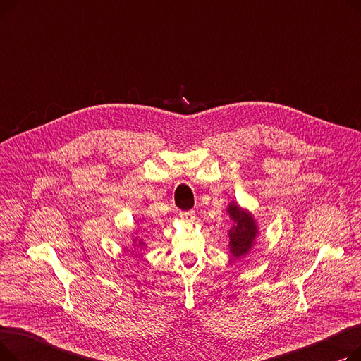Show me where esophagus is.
Masks as SVG:
<instances>
[{
	"mask_svg": "<svg viewBox=\"0 0 361 361\" xmlns=\"http://www.w3.org/2000/svg\"><path fill=\"white\" fill-rule=\"evenodd\" d=\"M180 218L187 221V222H192V221H195L196 215H195L193 211H185V212H180Z\"/></svg>",
	"mask_w": 361,
	"mask_h": 361,
	"instance_id": "34e87169",
	"label": "esophagus"
}]
</instances>
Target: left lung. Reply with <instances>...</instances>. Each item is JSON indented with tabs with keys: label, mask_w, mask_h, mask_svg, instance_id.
Listing matches in <instances>:
<instances>
[{
	"label": "left lung",
	"mask_w": 361,
	"mask_h": 361,
	"mask_svg": "<svg viewBox=\"0 0 361 361\" xmlns=\"http://www.w3.org/2000/svg\"><path fill=\"white\" fill-rule=\"evenodd\" d=\"M226 214L230 215V219L233 221V226L228 231V249L231 256L238 259L252 250L259 235V228L253 214L247 209H243L234 200L226 207Z\"/></svg>",
	"instance_id": "8db88e82"
}]
</instances>
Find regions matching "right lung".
I'll return each instance as SVG.
<instances>
[{
    "label": "right lung",
    "instance_id": "add662e5",
    "mask_svg": "<svg viewBox=\"0 0 361 361\" xmlns=\"http://www.w3.org/2000/svg\"><path fill=\"white\" fill-rule=\"evenodd\" d=\"M133 245H135V249L137 247V249H143L145 247V243H143V240H139L137 237L136 238H133Z\"/></svg>",
    "mask_w": 361,
    "mask_h": 361
}]
</instances>
